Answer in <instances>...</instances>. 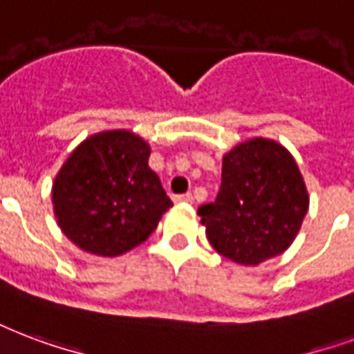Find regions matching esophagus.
I'll return each mask as SVG.
<instances>
[{
  "mask_svg": "<svg viewBox=\"0 0 354 354\" xmlns=\"http://www.w3.org/2000/svg\"><path fill=\"white\" fill-rule=\"evenodd\" d=\"M174 202H178V204H191V202H193V195H191V193H185V195H176L174 196Z\"/></svg>",
  "mask_w": 354,
  "mask_h": 354,
  "instance_id": "34e87169",
  "label": "esophagus"
}]
</instances>
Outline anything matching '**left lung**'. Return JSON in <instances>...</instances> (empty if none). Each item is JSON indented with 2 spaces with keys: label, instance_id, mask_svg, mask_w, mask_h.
Instances as JSON below:
<instances>
[{
  "label": "left lung",
  "instance_id": "left-lung-1",
  "mask_svg": "<svg viewBox=\"0 0 354 354\" xmlns=\"http://www.w3.org/2000/svg\"><path fill=\"white\" fill-rule=\"evenodd\" d=\"M310 196L290 150L254 137L223 156L217 198L198 207L212 247L239 266L282 254L297 237Z\"/></svg>",
  "mask_w": 354,
  "mask_h": 354
}]
</instances>
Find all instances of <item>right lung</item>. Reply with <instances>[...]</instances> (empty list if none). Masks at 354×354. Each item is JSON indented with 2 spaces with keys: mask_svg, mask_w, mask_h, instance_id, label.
<instances>
[{
  "mask_svg": "<svg viewBox=\"0 0 354 354\" xmlns=\"http://www.w3.org/2000/svg\"><path fill=\"white\" fill-rule=\"evenodd\" d=\"M148 158L150 145L129 129L100 131L72 150L53 180L51 202L75 247L115 258L147 241L172 206Z\"/></svg>",
  "mask_w": 354,
  "mask_h": 354,
  "instance_id": "obj_1",
  "label": "right lung"
}]
</instances>
